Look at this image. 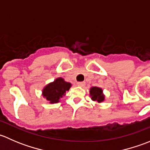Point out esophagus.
I'll return each mask as SVG.
<instances>
[{
  "instance_id": "34e87169",
  "label": "esophagus",
  "mask_w": 150,
  "mask_h": 150,
  "mask_svg": "<svg viewBox=\"0 0 150 150\" xmlns=\"http://www.w3.org/2000/svg\"><path fill=\"white\" fill-rule=\"evenodd\" d=\"M77 85H78V86H81V87H82V86H83L85 85V83L84 82H78L77 83Z\"/></svg>"
}]
</instances>
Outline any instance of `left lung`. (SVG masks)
<instances>
[{"mask_svg": "<svg viewBox=\"0 0 150 150\" xmlns=\"http://www.w3.org/2000/svg\"><path fill=\"white\" fill-rule=\"evenodd\" d=\"M89 94L92 101L96 103H102L105 101V95L104 94L102 88L97 86H93L90 88Z\"/></svg>", "mask_w": 150, "mask_h": 150, "instance_id": "8db88e82", "label": "left lung"}]
</instances>
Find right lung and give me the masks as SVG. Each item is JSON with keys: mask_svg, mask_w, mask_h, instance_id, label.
<instances>
[{"mask_svg": "<svg viewBox=\"0 0 150 150\" xmlns=\"http://www.w3.org/2000/svg\"><path fill=\"white\" fill-rule=\"evenodd\" d=\"M72 86V83L67 82L64 78H57L53 82L44 86L42 90V96L50 104L58 103L61 99L66 95Z\"/></svg>", "mask_w": 150, "mask_h": 150, "instance_id": "right-lung-1", "label": "right lung"}]
</instances>
